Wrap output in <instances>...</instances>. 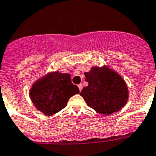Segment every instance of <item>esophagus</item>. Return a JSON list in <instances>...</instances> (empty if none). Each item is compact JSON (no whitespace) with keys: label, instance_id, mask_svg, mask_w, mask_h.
Masks as SVG:
<instances>
[{"label":"esophagus","instance_id":"esophagus-1","mask_svg":"<svg viewBox=\"0 0 156 156\" xmlns=\"http://www.w3.org/2000/svg\"><path fill=\"white\" fill-rule=\"evenodd\" d=\"M78 88H79V90H80V91H81V90H82V88H83L82 84H78Z\"/></svg>","mask_w":156,"mask_h":156}]
</instances>
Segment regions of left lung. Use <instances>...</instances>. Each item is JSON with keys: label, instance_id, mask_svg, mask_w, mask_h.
I'll return each mask as SVG.
<instances>
[{"label": "left lung", "instance_id": "obj_1", "mask_svg": "<svg viewBox=\"0 0 156 156\" xmlns=\"http://www.w3.org/2000/svg\"><path fill=\"white\" fill-rule=\"evenodd\" d=\"M84 75L88 85L81 90L80 95L88 107L101 114L110 115L126 105L128 87L117 72L104 66L92 67Z\"/></svg>", "mask_w": 156, "mask_h": 156}]
</instances>
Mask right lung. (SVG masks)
<instances>
[{
	"instance_id": "add662e5",
	"label": "right lung",
	"mask_w": 156,
	"mask_h": 156,
	"mask_svg": "<svg viewBox=\"0 0 156 156\" xmlns=\"http://www.w3.org/2000/svg\"><path fill=\"white\" fill-rule=\"evenodd\" d=\"M79 92L78 86L72 83L70 74L56 71L34 82L30 97L36 110L52 116L65 108L69 98Z\"/></svg>"
}]
</instances>
